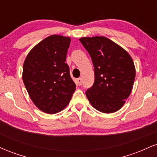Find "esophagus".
<instances>
[{
    "mask_svg": "<svg viewBox=\"0 0 157 157\" xmlns=\"http://www.w3.org/2000/svg\"><path fill=\"white\" fill-rule=\"evenodd\" d=\"M82 79H81V78H78L77 80V84L79 85V86H81V85H82Z\"/></svg>",
    "mask_w": 157,
    "mask_h": 157,
    "instance_id": "1",
    "label": "esophagus"
}]
</instances>
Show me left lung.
Here are the masks:
<instances>
[{"label":"left lung","instance_id":"obj_1","mask_svg":"<svg viewBox=\"0 0 157 157\" xmlns=\"http://www.w3.org/2000/svg\"><path fill=\"white\" fill-rule=\"evenodd\" d=\"M94 67V82L86 95L95 109L105 113L117 111L131 94L135 80L132 58L122 47L105 37H82Z\"/></svg>","mask_w":157,"mask_h":157}]
</instances>
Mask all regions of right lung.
<instances>
[{
    "instance_id": "1",
    "label": "right lung",
    "mask_w": 157,
    "mask_h": 157,
    "mask_svg": "<svg viewBox=\"0 0 157 157\" xmlns=\"http://www.w3.org/2000/svg\"><path fill=\"white\" fill-rule=\"evenodd\" d=\"M71 39L51 35L34 47L23 67V81L30 98L40 110L60 112L69 103L76 85L66 63Z\"/></svg>"
}]
</instances>
